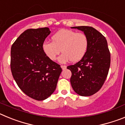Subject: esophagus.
Listing matches in <instances>:
<instances>
[{
    "mask_svg": "<svg viewBox=\"0 0 125 125\" xmlns=\"http://www.w3.org/2000/svg\"><path fill=\"white\" fill-rule=\"evenodd\" d=\"M61 67V68H62V70H64V69H66V68H67V66H65V65H62Z\"/></svg>",
    "mask_w": 125,
    "mask_h": 125,
    "instance_id": "esophagus-1",
    "label": "esophagus"
}]
</instances>
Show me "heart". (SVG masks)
I'll list each match as a JSON object with an SVG mask.
<instances>
[{"mask_svg":"<svg viewBox=\"0 0 125 125\" xmlns=\"http://www.w3.org/2000/svg\"><path fill=\"white\" fill-rule=\"evenodd\" d=\"M52 42L45 41L42 44L43 52L51 61H55L57 56L61 63L71 61L76 62L84 57L89 47V40L83 32L69 29H62L51 37Z\"/></svg>","mask_w":125,"mask_h":125,"instance_id":"b5f03b06","label":"heart"}]
</instances>
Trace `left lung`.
<instances>
[{
	"instance_id": "1",
	"label": "left lung",
	"mask_w": 125,
	"mask_h": 125,
	"mask_svg": "<svg viewBox=\"0 0 125 125\" xmlns=\"http://www.w3.org/2000/svg\"><path fill=\"white\" fill-rule=\"evenodd\" d=\"M71 28L84 32L89 40V47L81 60L67 67L72 73L70 82L76 93L89 96L98 92L106 79L111 62L110 51L105 37L93 27Z\"/></svg>"
}]
</instances>
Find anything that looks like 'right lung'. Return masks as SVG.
Wrapping results in <instances>:
<instances>
[{"label": "right lung", "instance_id": "obj_1", "mask_svg": "<svg viewBox=\"0 0 125 125\" xmlns=\"http://www.w3.org/2000/svg\"><path fill=\"white\" fill-rule=\"evenodd\" d=\"M50 33L48 27L29 29L11 47L10 69L14 80L26 95L38 101L54 93L62 71L60 65L47 58L42 50Z\"/></svg>", "mask_w": 125, "mask_h": 125}]
</instances>
